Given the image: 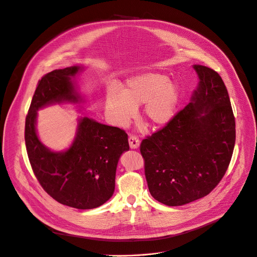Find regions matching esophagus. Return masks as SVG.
<instances>
[{
    "mask_svg": "<svg viewBox=\"0 0 257 257\" xmlns=\"http://www.w3.org/2000/svg\"><path fill=\"white\" fill-rule=\"evenodd\" d=\"M128 143H130V147L132 149H137L140 145V140L137 136L135 135H131L128 138Z\"/></svg>",
    "mask_w": 257,
    "mask_h": 257,
    "instance_id": "34e87169",
    "label": "esophagus"
}]
</instances>
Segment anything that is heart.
<instances>
[{"instance_id":"b5f03b06","label":"heart","mask_w":257,"mask_h":257,"mask_svg":"<svg viewBox=\"0 0 257 257\" xmlns=\"http://www.w3.org/2000/svg\"><path fill=\"white\" fill-rule=\"evenodd\" d=\"M179 100L177 83L163 74L144 72L126 79L119 94L108 92L105 112L113 124L124 126L136 115V108L144 104L145 119L153 126H163L174 118Z\"/></svg>"}]
</instances>
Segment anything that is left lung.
I'll return each instance as SVG.
<instances>
[{"instance_id": "obj_1", "label": "left lung", "mask_w": 257, "mask_h": 257, "mask_svg": "<svg viewBox=\"0 0 257 257\" xmlns=\"http://www.w3.org/2000/svg\"><path fill=\"white\" fill-rule=\"evenodd\" d=\"M199 85L191 103L140 145L150 194L167 206L208 195L233 155L236 123L227 90L213 69L194 65Z\"/></svg>"}]
</instances>
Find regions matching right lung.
Masks as SVG:
<instances>
[{"instance_id":"right-lung-1","label":"right lung","mask_w":257,"mask_h":257,"mask_svg":"<svg viewBox=\"0 0 257 257\" xmlns=\"http://www.w3.org/2000/svg\"><path fill=\"white\" fill-rule=\"evenodd\" d=\"M79 69L72 66L53 70L39 80L25 118L24 139L33 172L43 189L63 205L92 209L113 195L117 162L130 149L127 134L83 117L78 119L70 148L52 152L41 143L36 131L37 111L42 107L81 101L71 80Z\"/></svg>"}]
</instances>
